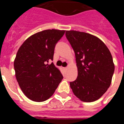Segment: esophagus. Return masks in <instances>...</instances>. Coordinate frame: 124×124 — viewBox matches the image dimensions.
<instances>
[{"label": "esophagus", "instance_id": "1", "mask_svg": "<svg viewBox=\"0 0 124 124\" xmlns=\"http://www.w3.org/2000/svg\"><path fill=\"white\" fill-rule=\"evenodd\" d=\"M64 70H67V67H64Z\"/></svg>", "mask_w": 124, "mask_h": 124}]
</instances>
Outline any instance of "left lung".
Returning a JSON list of instances; mask_svg holds the SVG:
<instances>
[{
	"label": "left lung",
	"instance_id": "obj_1",
	"mask_svg": "<svg viewBox=\"0 0 124 124\" xmlns=\"http://www.w3.org/2000/svg\"><path fill=\"white\" fill-rule=\"evenodd\" d=\"M67 39L73 49L78 78L70 82L75 96L84 102L99 99L109 88L115 70L110 52L95 36L75 30H67Z\"/></svg>",
	"mask_w": 124,
	"mask_h": 124
}]
</instances>
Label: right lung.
<instances>
[{"label": "right lung", "instance_id": "1", "mask_svg": "<svg viewBox=\"0 0 124 124\" xmlns=\"http://www.w3.org/2000/svg\"><path fill=\"white\" fill-rule=\"evenodd\" d=\"M66 30H45L30 36L18 50L14 62L15 77L24 95L42 102L54 93L63 76L53 62L55 44Z\"/></svg>", "mask_w": 124, "mask_h": 124}]
</instances>
